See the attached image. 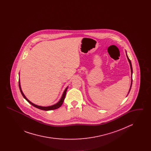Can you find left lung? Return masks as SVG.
I'll list each match as a JSON object with an SVG mask.
<instances>
[{"label": "left lung", "instance_id": "left-lung-1", "mask_svg": "<svg viewBox=\"0 0 151 151\" xmlns=\"http://www.w3.org/2000/svg\"><path fill=\"white\" fill-rule=\"evenodd\" d=\"M126 56H127V58L128 61H129V65H130V68H131V86H130V88H129V93H128V94H127V95H128V94H129V93L130 90H131V86H132V65H131V60H129V57H128V56H127V52H126Z\"/></svg>", "mask_w": 151, "mask_h": 151}]
</instances>
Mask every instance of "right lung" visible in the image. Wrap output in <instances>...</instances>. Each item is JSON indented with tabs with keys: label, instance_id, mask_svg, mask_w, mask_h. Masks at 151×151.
Masks as SVG:
<instances>
[{
	"label": "right lung",
	"instance_id": "obj_1",
	"mask_svg": "<svg viewBox=\"0 0 151 151\" xmlns=\"http://www.w3.org/2000/svg\"><path fill=\"white\" fill-rule=\"evenodd\" d=\"M19 88H20L21 93L22 94V96L24 97V98L30 104H31L32 105H33V106H35V108H38V109H41V110H45V111L51 110H55V109H57L58 108H60V107L62 106V104H63V101H64L65 97V94H66V92H67V89H68V86H67V87L65 89V90L64 91L63 93V94H62V96L58 102L57 103H56V104H54V105H51V106H39V105H36V104L32 103L31 101H30L26 97V96L24 95V93H23L22 91L21 85H20V79H19Z\"/></svg>",
	"mask_w": 151,
	"mask_h": 151
}]
</instances>
